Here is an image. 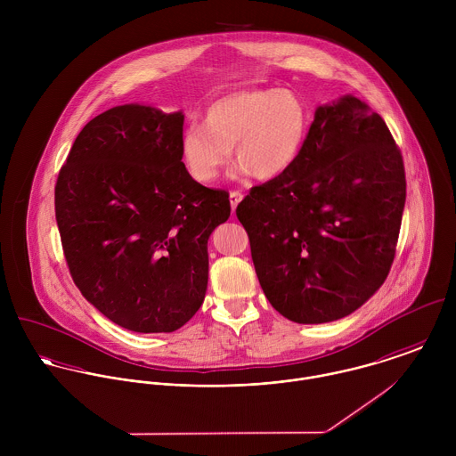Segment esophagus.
Wrapping results in <instances>:
<instances>
[{
    "label": "esophagus",
    "instance_id": "esophagus-1",
    "mask_svg": "<svg viewBox=\"0 0 456 456\" xmlns=\"http://www.w3.org/2000/svg\"><path fill=\"white\" fill-rule=\"evenodd\" d=\"M244 198L242 193H239V191H232L230 193V205H232V210H235L237 208V205L240 203V200Z\"/></svg>",
    "mask_w": 456,
    "mask_h": 456
}]
</instances>
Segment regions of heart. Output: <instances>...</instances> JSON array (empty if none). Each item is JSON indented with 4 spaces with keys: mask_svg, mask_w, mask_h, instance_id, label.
<instances>
[{
    "mask_svg": "<svg viewBox=\"0 0 456 456\" xmlns=\"http://www.w3.org/2000/svg\"><path fill=\"white\" fill-rule=\"evenodd\" d=\"M309 128V107L293 89H244L216 100L205 123L183 131L181 156L195 181L210 184L228 165L235 145L237 174L272 181L298 161Z\"/></svg>",
    "mask_w": 456,
    "mask_h": 456,
    "instance_id": "heart-1",
    "label": "heart"
}]
</instances>
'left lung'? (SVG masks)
Returning <instances> with one entry per match:
<instances>
[{
	"label": "left lung",
	"instance_id": "1",
	"mask_svg": "<svg viewBox=\"0 0 456 456\" xmlns=\"http://www.w3.org/2000/svg\"><path fill=\"white\" fill-rule=\"evenodd\" d=\"M403 205V161L387 123L344 94L316 109L298 161L253 188L237 217L272 307L320 325L349 316L381 288Z\"/></svg>",
	"mask_w": 456,
	"mask_h": 456
}]
</instances>
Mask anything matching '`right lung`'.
Wrapping results in <instances>:
<instances>
[{"mask_svg": "<svg viewBox=\"0 0 456 456\" xmlns=\"http://www.w3.org/2000/svg\"><path fill=\"white\" fill-rule=\"evenodd\" d=\"M183 126V110L109 109L78 133L56 184L77 288L105 318L138 333H170L195 316L208 237L230 217L228 193L186 170Z\"/></svg>", "mask_w": 456, "mask_h": 456, "instance_id": "obj_1", "label": "right lung"}]
</instances>
